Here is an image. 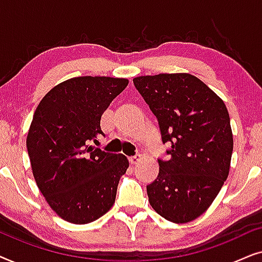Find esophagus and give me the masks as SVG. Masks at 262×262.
I'll use <instances>...</instances> for the list:
<instances>
[{
    "instance_id": "esophagus-1",
    "label": "esophagus",
    "mask_w": 262,
    "mask_h": 262,
    "mask_svg": "<svg viewBox=\"0 0 262 262\" xmlns=\"http://www.w3.org/2000/svg\"><path fill=\"white\" fill-rule=\"evenodd\" d=\"M139 161V156H132V157H128V162H130L131 164H136Z\"/></svg>"
}]
</instances>
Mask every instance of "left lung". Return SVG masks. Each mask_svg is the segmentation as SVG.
<instances>
[{"mask_svg": "<svg viewBox=\"0 0 262 262\" xmlns=\"http://www.w3.org/2000/svg\"><path fill=\"white\" fill-rule=\"evenodd\" d=\"M159 121L168 160L159 159L157 179L146 186L150 205L174 223L205 212L227 180L232 132L223 100L189 74L134 78Z\"/></svg>", "mask_w": 262, "mask_h": 262, "instance_id": "8db88e82", "label": "left lung"}]
</instances>
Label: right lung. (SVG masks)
<instances>
[{"label":"right lung","mask_w":262,"mask_h":262,"mask_svg":"<svg viewBox=\"0 0 262 262\" xmlns=\"http://www.w3.org/2000/svg\"><path fill=\"white\" fill-rule=\"evenodd\" d=\"M127 83L125 78L74 77L52 88L35 110L26 141L32 171L64 221L91 223L113 206L128 161L92 143L103 136V111Z\"/></svg>","instance_id":"1"}]
</instances>
